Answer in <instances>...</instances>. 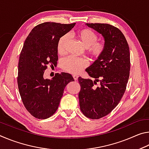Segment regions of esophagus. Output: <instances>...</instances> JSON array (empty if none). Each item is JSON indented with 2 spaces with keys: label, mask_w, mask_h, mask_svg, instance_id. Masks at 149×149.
<instances>
[{
  "label": "esophagus",
  "mask_w": 149,
  "mask_h": 149,
  "mask_svg": "<svg viewBox=\"0 0 149 149\" xmlns=\"http://www.w3.org/2000/svg\"><path fill=\"white\" fill-rule=\"evenodd\" d=\"M78 75H73V77H74V79L75 81H77L78 79Z\"/></svg>",
  "instance_id": "34e87169"
}]
</instances>
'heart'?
I'll return each mask as SVG.
<instances>
[{
	"label": "heart",
	"mask_w": 149,
	"mask_h": 149,
	"mask_svg": "<svg viewBox=\"0 0 149 149\" xmlns=\"http://www.w3.org/2000/svg\"><path fill=\"white\" fill-rule=\"evenodd\" d=\"M76 36L85 47L87 48L88 54L95 59L102 57L105 51L106 45L104 42L98 41V35L95 32L89 29H83L76 33ZM69 36L65 34L60 37L57 42V51L60 54H63L65 50V45L68 41ZM88 62L84 58H79L74 56H68L62 61V68L71 74H78L86 68Z\"/></svg>",
	"instance_id": "b5f03b06"
}]
</instances>
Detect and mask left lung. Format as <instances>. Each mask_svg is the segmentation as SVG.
Masks as SVG:
<instances>
[{
    "label": "left lung",
    "mask_w": 149,
    "mask_h": 149,
    "mask_svg": "<svg viewBox=\"0 0 149 149\" xmlns=\"http://www.w3.org/2000/svg\"><path fill=\"white\" fill-rule=\"evenodd\" d=\"M104 39L105 51L86 69L95 81L79 77L81 111L90 119H99L114 109L125 91L130 71V48L119 29L108 24H86ZM100 81L99 87L96 82Z\"/></svg>",
    "instance_id": "1"
}]
</instances>
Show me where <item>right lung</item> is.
<instances>
[{
	"mask_svg": "<svg viewBox=\"0 0 149 149\" xmlns=\"http://www.w3.org/2000/svg\"><path fill=\"white\" fill-rule=\"evenodd\" d=\"M75 25L45 22L35 26L24 42L19 55L17 85L24 107L38 119H47L56 112L65 87L74 81L71 74L65 72L56 73L51 79H45L43 75L48 65L57 64L59 39Z\"/></svg>",
	"mask_w": 149,
	"mask_h": 149,
	"instance_id": "add662e5",
	"label": "right lung"
}]
</instances>
